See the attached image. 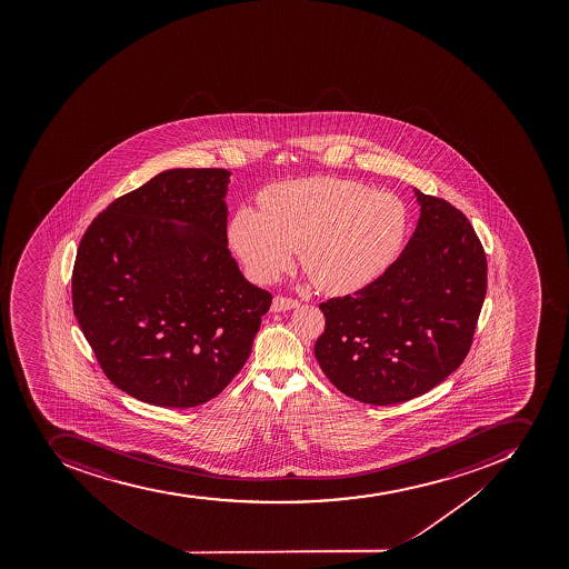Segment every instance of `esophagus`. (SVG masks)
Here are the masks:
<instances>
[{"mask_svg": "<svg viewBox=\"0 0 569 569\" xmlns=\"http://www.w3.org/2000/svg\"><path fill=\"white\" fill-rule=\"evenodd\" d=\"M295 307H298V300H292V298L277 297L274 300H272L271 311H291V309H295Z\"/></svg>", "mask_w": 569, "mask_h": 569, "instance_id": "esophagus-1", "label": "esophagus"}]
</instances>
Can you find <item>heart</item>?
<instances>
[{"mask_svg": "<svg viewBox=\"0 0 569 569\" xmlns=\"http://www.w3.org/2000/svg\"><path fill=\"white\" fill-rule=\"evenodd\" d=\"M262 211L240 207L227 234L254 280L271 283L300 263L326 295H352L397 262L409 234L408 206L360 181H282L260 194Z\"/></svg>", "mask_w": 569, "mask_h": 569, "instance_id": "heart-1", "label": "heart"}]
</instances>
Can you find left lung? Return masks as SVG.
<instances>
[{
    "instance_id": "left-lung-1",
    "label": "left lung",
    "mask_w": 569,
    "mask_h": 569,
    "mask_svg": "<svg viewBox=\"0 0 569 569\" xmlns=\"http://www.w3.org/2000/svg\"><path fill=\"white\" fill-rule=\"evenodd\" d=\"M412 191L420 217L397 262L352 297L320 303V368L343 395L372 406L420 397L457 371L488 286L468 218L442 198Z\"/></svg>"
}]
</instances>
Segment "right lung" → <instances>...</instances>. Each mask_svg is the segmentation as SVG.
Wrapping results in <instances>:
<instances>
[{"label": "right lung", "instance_id": "right-lung-1", "mask_svg": "<svg viewBox=\"0 0 569 569\" xmlns=\"http://www.w3.org/2000/svg\"><path fill=\"white\" fill-rule=\"evenodd\" d=\"M226 169H169L118 198L81 238L76 320L117 388L194 408L243 368L271 292L227 249Z\"/></svg>", "mask_w": 569, "mask_h": 569}]
</instances>
